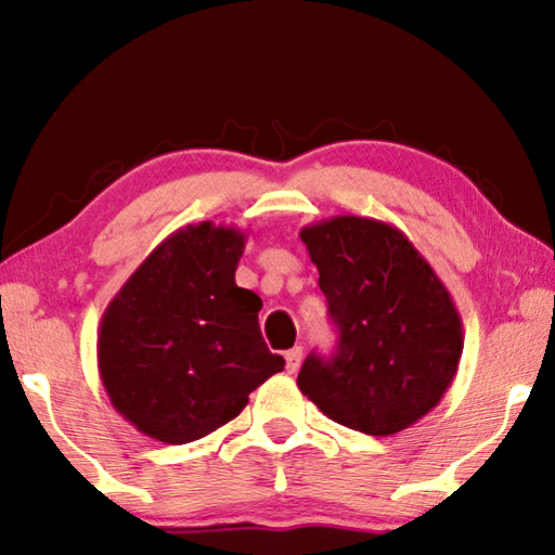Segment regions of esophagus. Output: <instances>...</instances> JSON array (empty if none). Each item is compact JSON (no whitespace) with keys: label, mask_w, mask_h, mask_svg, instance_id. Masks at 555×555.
<instances>
[{"label":"esophagus","mask_w":555,"mask_h":555,"mask_svg":"<svg viewBox=\"0 0 555 555\" xmlns=\"http://www.w3.org/2000/svg\"><path fill=\"white\" fill-rule=\"evenodd\" d=\"M284 357H286V372L296 374L300 370V362H304V350H300V347H294V350H288Z\"/></svg>","instance_id":"34e87169"}]
</instances>
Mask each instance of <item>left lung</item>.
<instances>
[{
  "instance_id": "obj_1",
  "label": "left lung",
  "mask_w": 555,
  "mask_h": 555,
  "mask_svg": "<svg viewBox=\"0 0 555 555\" xmlns=\"http://www.w3.org/2000/svg\"><path fill=\"white\" fill-rule=\"evenodd\" d=\"M337 325L331 360L308 354L298 389L327 418L391 436L438 406L463 354V321L443 281L406 234L335 215L300 230Z\"/></svg>"
}]
</instances>
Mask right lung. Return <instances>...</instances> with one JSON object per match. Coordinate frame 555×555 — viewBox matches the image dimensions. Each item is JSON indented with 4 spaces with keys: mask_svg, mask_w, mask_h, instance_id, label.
<instances>
[{
    "mask_svg": "<svg viewBox=\"0 0 555 555\" xmlns=\"http://www.w3.org/2000/svg\"><path fill=\"white\" fill-rule=\"evenodd\" d=\"M247 234L185 224L109 300L98 331L102 387L144 436L181 446L212 434L284 370L259 331L261 298L234 284Z\"/></svg>",
    "mask_w": 555,
    "mask_h": 555,
    "instance_id": "1",
    "label": "right lung"
}]
</instances>
